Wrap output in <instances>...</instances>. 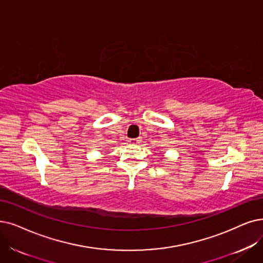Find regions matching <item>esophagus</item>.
I'll return each mask as SVG.
<instances>
[{
  "mask_svg": "<svg viewBox=\"0 0 263 263\" xmlns=\"http://www.w3.org/2000/svg\"><path fill=\"white\" fill-rule=\"evenodd\" d=\"M141 142V139L140 138H137V139H129V143L130 144H138Z\"/></svg>",
  "mask_w": 263,
  "mask_h": 263,
  "instance_id": "esophagus-1",
  "label": "esophagus"
}]
</instances>
